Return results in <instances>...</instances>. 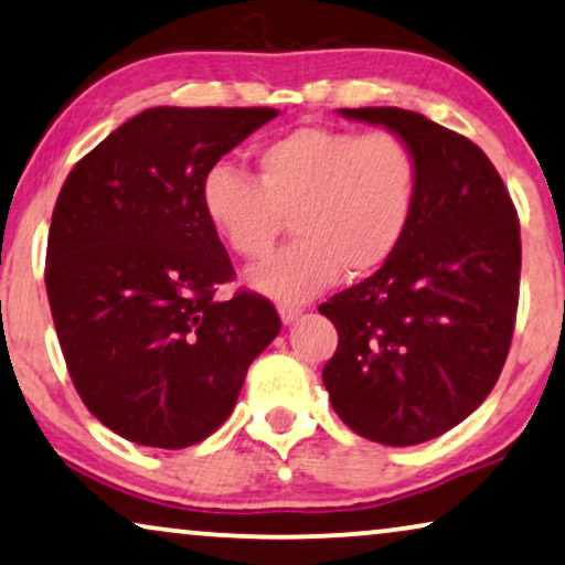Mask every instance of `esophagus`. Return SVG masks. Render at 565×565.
<instances>
[{"label":"esophagus","instance_id":"34e87169","mask_svg":"<svg viewBox=\"0 0 565 565\" xmlns=\"http://www.w3.org/2000/svg\"><path fill=\"white\" fill-rule=\"evenodd\" d=\"M277 313H280L282 323H292V321H298V316L303 313V308L292 306V303H280L277 306Z\"/></svg>","mask_w":565,"mask_h":565}]
</instances>
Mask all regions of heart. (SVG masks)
I'll list each match as a JSON object with an SVG mask.
<instances>
[{
    "label": "heart",
    "mask_w": 565,
    "mask_h": 565,
    "mask_svg": "<svg viewBox=\"0 0 565 565\" xmlns=\"http://www.w3.org/2000/svg\"><path fill=\"white\" fill-rule=\"evenodd\" d=\"M257 180L234 167L207 169L200 205L236 257L262 259L292 218L298 242L262 262L246 282L262 296L300 303L344 269H381L404 242L416 211L419 161L391 130L300 126L262 143Z\"/></svg>",
    "instance_id": "heart-1"
}]
</instances>
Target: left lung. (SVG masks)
Returning <instances> with one entry per match:
<instances>
[{
	"label": "left lung",
	"mask_w": 565,
	"mask_h": 565,
	"mask_svg": "<svg viewBox=\"0 0 565 565\" xmlns=\"http://www.w3.org/2000/svg\"><path fill=\"white\" fill-rule=\"evenodd\" d=\"M339 115L404 138L419 161V192L396 254L319 306L339 334L323 385L360 437L419 445L473 414L499 381L520 300V221L466 136L401 107Z\"/></svg>",
	"instance_id": "obj_1"
}]
</instances>
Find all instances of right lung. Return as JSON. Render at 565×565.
Segmentation results:
<instances>
[{
  "mask_svg": "<svg viewBox=\"0 0 565 565\" xmlns=\"http://www.w3.org/2000/svg\"><path fill=\"white\" fill-rule=\"evenodd\" d=\"M277 118L273 107H151L95 146L58 192L45 290L84 406L136 445L182 450L234 412L246 370L280 331L238 290L200 182Z\"/></svg>",
  "mask_w": 565,
  "mask_h": 565,
  "instance_id": "right-lung-1",
  "label": "right lung"
}]
</instances>
